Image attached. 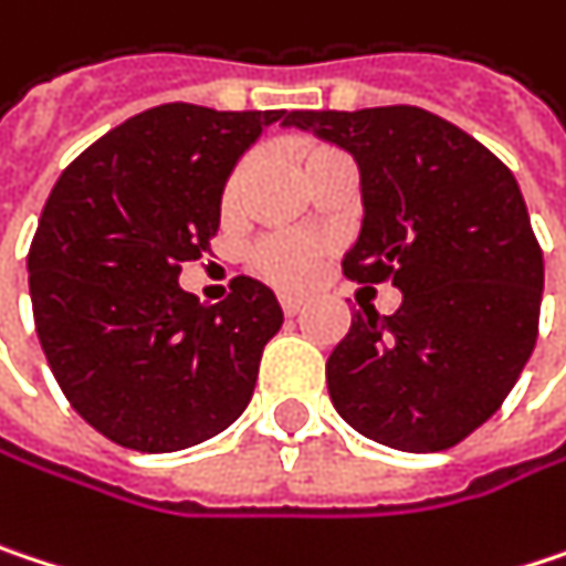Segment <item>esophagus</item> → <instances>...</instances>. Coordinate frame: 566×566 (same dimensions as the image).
<instances>
[{"label": "esophagus", "mask_w": 566, "mask_h": 566, "mask_svg": "<svg viewBox=\"0 0 566 566\" xmlns=\"http://www.w3.org/2000/svg\"><path fill=\"white\" fill-rule=\"evenodd\" d=\"M279 301H282V311L287 314V317H294V314L304 307V297H297V294H282Z\"/></svg>", "instance_id": "obj_1"}]
</instances>
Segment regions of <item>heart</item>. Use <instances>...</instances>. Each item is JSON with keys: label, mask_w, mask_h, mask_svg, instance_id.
I'll use <instances>...</instances> for the list:
<instances>
[{"label": "heart", "mask_w": 566, "mask_h": 566, "mask_svg": "<svg viewBox=\"0 0 566 566\" xmlns=\"http://www.w3.org/2000/svg\"><path fill=\"white\" fill-rule=\"evenodd\" d=\"M334 148H324V145H304L301 148V168L317 161L321 155H331ZM245 180V165H239L232 171L230 184H227V200H232L239 193ZM327 245L314 235H297V232H275V235H265L255 249H252V269L272 284H282V287H301L314 279L321 259H324Z\"/></svg>", "instance_id": "obj_1"}]
</instances>
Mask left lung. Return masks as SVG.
Returning <instances> with one entry per match:
<instances>
[{"mask_svg":"<svg viewBox=\"0 0 566 566\" xmlns=\"http://www.w3.org/2000/svg\"><path fill=\"white\" fill-rule=\"evenodd\" d=\"M359 165L363 230L343 259L359 284L391 282L401 307L353 317L327 359L339 418L408 453L460 443L518 382L538 339L544 259L515 175L418 106L297 109Z\"/></svg>","mask_w":566,"mask_h":566,"instance_id":"8db88e82","label":"left lung"}]
</instances>
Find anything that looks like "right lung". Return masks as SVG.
<instances>
[{
	"label": "right lung",
	"instance_id": "obj_1",
	"mask_svg": "<svg viewBox=\"0 0 566 566\" xmlns=\"http://www.w3.org/2000/svg\"><path fill=\"white\" fill-rule=\"evenodd\" d=\"M284 109L165 103L126 119L57 178L28 249L34 331L80 418L119 447L171 453L245 411L284 314L232 279L220 304L178 284L220 230L239 155Z\"/></svg>",
	"mask_w": 566,
	"mask_h": 566
}]
</instances>
